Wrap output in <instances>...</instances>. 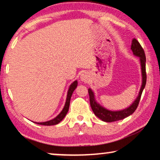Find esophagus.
Listing matches in <instances>:
<instances>
[{"mask_svg": "<svg viewBox=\"0 0 160 160\" xmlns=\"http://www.w3.org/2000/svg\"><path fill=\"white\" fill-rule=\"evenodd\" d=\"M80 78H81V80L83 81V82H87L88 81V79H89L88 74L87 73V72H84V73H82V75H81Z\"/></svg>", "mask_w": 160, "mask_h": 160, "instance_id": "34e87169", "label": "esophagus"}]
</instances>
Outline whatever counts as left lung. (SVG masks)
Listing matches in <instances>:
<instances>
[{"label": "left lung", "instance_id": "left-lung-1", "mask_svg": "<svg viewBox=\"0 0 160 160\" xmlns=\"http://www.w3.org/2000/svg\"><path fill=\"white\" fill-rule=\"evenodd\" d=\"M131 49H132V52H133L134 55L136 57H140V65H141V70H142V86H141L140 92L138 98L136 100L132 103V104L126 108L125 109L120 111H110L108 109H105L102 106H101L95 99V95L93 93L92 90L91 89H88L89 95H90V103L91 108H92L93 112L95 115L98 118H100L101 121L105 122H114L120 121V120L124 119V118L128 117L133 114L134 111L138 107L139 102H140L141 95H142V92L143 91V89L146 87V55H145V51L142 46H141L140 42L135 38L132 39V46H131Z\"/></svg>", "mask_w": 160, "mask_h": 160}]
</instances>
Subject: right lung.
<instances>
[{"mask_svg":"<svg viewBox=\"0 0 160 160\" xmlns=\"http://www.w3.org/2000/svg\"><path fill=\"white\" fill-rule=\"evenodd\" d=\"M77 85H78L77 81H75V82H73L71 84H70L69 90H68V92L67 99H66L65 107H64L62 111L57 116V117L49 121L42 122V123H37V122H34V123L39 124V125H43V126H53V125H56V124H58L59 122H61L62 120H63V118L65 117V115H67L68 109H69V107H70V98H71L72 92H73V91L75 90V89L76 88V87H77Z\"/></svg>","mask_w":160,"mask_h":160,"instance_id":"1","label":"right lung"}]
</instances>
